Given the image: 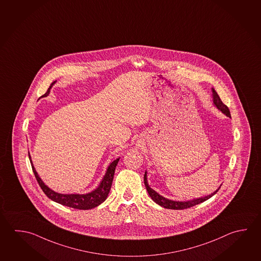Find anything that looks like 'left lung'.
Wrapping results in <instances>:
<instances>
[{
	"label": "left lung",
	"mask_w": 261,
	"mask_h": 261,
	"mask_svg": "<svg viewBox=\"0 0 261 261\" xmlns=\"http://www.w3.org/2000/svg\"><path fill=\"white\" fill-rule=\"evenodd\" d=\"M213 101H214V105L217 108V109L222 111V113L224 114L225 116H227L229 118H231V114H230V110L228 109L227 107L225 105L223 104L222 102V100L220 98L218 94L216 93V91L214 90L213 88ZM144 185L145 188L148 191V194L150 195V197L152 198V200L155 202V203L160 205L162 207L166 208H171V210H183V208H190V207H193L197 204L201 203L205 200L212 198L214 195L217 193L219 189L221 187H219L218 190H216V191H214V193H212L211 195L208 196H205V197H201V198H197V199H190V200H186V201H179V200H172V199H168L163 197L160 194H158L155 190H152L148 184L147 181V172L145 171L144 173Z\"/></svg>",
	"instance_id": "left-lung-1"
}]
</instances>
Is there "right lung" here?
Returning <instances> with one entry per match:
<instances>
[{
  "label": "right lung",
  "mask_w": 261,
  "mask_h": 261,
  "mask_svg": "<svg viewBox=\"0 0 261 261\" xmlns=\"http://www.w3.org/2000/svg\"><path fill=\"white\" fill-rule=\"evenodd\" d=\"M55 82H53L51 86L47 91V93L45 95H43L41 97L48 95L50 92V88L55 84ZM29 156L31 166H32V169H33L34 175L38 180V185L40 186L43 192L47 195V198H49L57 203L62 204L67 207H70V208H78V210H90V208L97 207L102 202H104L109 196V191H110L111 185H112V181H113L115 169L119 161V158H118L109 165L108 169L106 171L104 177L102 178L99 185L95 190L91 191L89 193H86V194H62V193H58L56 191L49 189L43 182L42 179L39 177V175L34 167L33 163H32L31 156L29 153Z\"/></svg>",
  "instance_id": "obj_1"
}]
</instances>
